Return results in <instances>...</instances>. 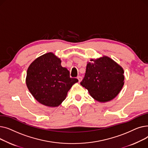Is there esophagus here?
<instances>
[{
  "label": "esophagus",
  "instance_id": "esophagus-1",
  "mask_svg": "<svg viewBox=\"0 0 148 148\" xmlns=\"http://www.w3.org/2000/svg\"><path fill=\"white\" fill-rule=\"evenodd\" d=\"M77 79L79 80V82H80L82 81V77L81 76H79V77H77Z\"/></svg>",
  "mask_w": 148,
  "mask_h": 148
}]
</instances>
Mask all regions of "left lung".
Instances as JSON below:
<instances>
[{
  "mask_svg": "<svg viewBox=\"0 0 148 148\" xmlns=\"http://www.w3.org/2000/svg\"><path fill=\"white\" fill-rule=\"evenodd\" d=\"M123 69L111 58L104 56L88 62L80 84L90 96L104 103L118 95L124 84Z\"/></svg>",
  "mask_w": 148,
  "mask_h": 148,
  "instance_id": "8db88e82",
  "label": "left lung"
}]
</instances>
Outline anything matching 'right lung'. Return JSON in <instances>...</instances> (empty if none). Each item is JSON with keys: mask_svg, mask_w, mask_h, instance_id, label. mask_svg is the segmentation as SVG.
I'll list each match as a JSON object with an SVG mask.
<instances>
[{"mask_svg": "<svg viewBox=\"0 0 148 148\" xmlns=\"http://www.w3.org/2000/svg\"><path fill=\"white\" fill-rule=\"evenodd\" d=\"M78 82L70 78L69 71L61 66L60 58L53 53L36 58L29 66L26 79L31 94L39 103L48 107L59 106Z\"/></svg>", "mask_w": 148, "mask_h": 148, "instance_id": "1", "label": "right lung"}]
</instances>
